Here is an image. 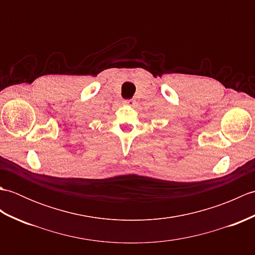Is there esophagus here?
<instances>
[{"mask_svg": "<svg viewBox=\"0 0 255 255\" xmlns=\"http://www.w3.org/2000/svg\"><path fill=\"white\" fill-rule=\"evenodd\" d=\"M123 103L125 105H129V106H133L134 104H136V102H134V100H124Z\"/></svg>", "mask_w": 255, "mask_h": 255, "instance_id": "obj_1", "label": "esophagus"}]
</instances>
